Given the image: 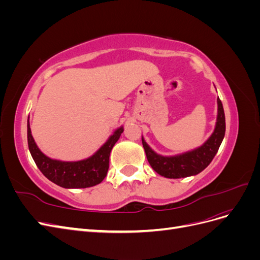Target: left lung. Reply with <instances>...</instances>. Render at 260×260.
Segmentation results:
<instances>
[{"mask_svg":"<svg viewBox=\"0 0 260 260\" xmlns=\"http://www.w3.org/2000/svg\"><path fill=\"white\" fill-rule=\"evenodd\" d=\"M218 115L216 127L210 138L202 146L176 156L156 154L142 138L146 158L157 174L169 179H179L195 176L205 169L214 159L221 145L225 132V118L221 101L218 98Z\"/></svg>","mask_w":260,"mask_h":260,"instance_id":"1","label":"left lung"}]
</instances>
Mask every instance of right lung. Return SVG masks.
<instances>
[{
    "label": "right lung",
    "mask_w": 260,
    "mask_h": 260,
    "mask_svg": "<svg viewBox=\"0 0 260 260\" xmlns=\"http://www.w3.org/2000/svg\"><path fill=\"white\" fill-rule=\"evenodd\" d=\"M122 132L123 127L118 128L89 158L79 161H61L50 158L39 149L31 135L29 118L27 122L29 151L38 168L53 183L65 188H84L101 183L107 175L112 148Z\"/></svg>",
    "instance_id": "1"
}]
</instances>
